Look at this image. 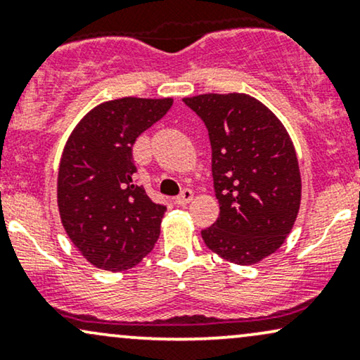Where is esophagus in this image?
Listing matches in <instances>:
<instances>
[{
    "label": "esophagus",
    "mask_w": 360,
    "mask_h": 360,
    "mask_svg": "<svg viewBox=\"0 0 360 360\" xmlns=\"http://www.w3.org/2000/svg\"><path fill=\"white\" fill-rule=\"evenodd\" d=\"M193 198H194V194H193L191 189H184V191L176 198V203L179 206H186L188 203H191Z\"/></svg>",
    "instance_id": "1"
}]
</instances>
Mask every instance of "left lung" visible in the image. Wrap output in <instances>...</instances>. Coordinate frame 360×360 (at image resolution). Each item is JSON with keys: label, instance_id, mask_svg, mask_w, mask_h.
Returning <instances> with one entry per match:
<instances>
[{"label": "left lung", "instance_id": "8db88e82", "mask_svg": "<svg viewBox=\"0 0 360 360\" xmlns=\"http://www.w3.org/2000/svg\"><path fill=\"white\" fill-rule=\"evenodd\" d=\"M184 103L208 128L220 217L201 237L229 262L269 257L292 230L301 205L295 146L281 120L245 93L198 94Z\"/></svg>", "mask_w": 360, "mask_h": 360}]
</instances>
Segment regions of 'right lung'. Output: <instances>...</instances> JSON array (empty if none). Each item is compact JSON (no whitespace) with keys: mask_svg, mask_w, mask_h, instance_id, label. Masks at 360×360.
<instances>
[{"mask_svg":"<svg viewBox=\"0 0 360 360\" xmlns=\"http://www.w3.org/2000/svg\"><path fill=\"white\" fill-rule=\"evenodd\" d=\"M172 98H118L89 110L62 150L57 208L65 233L91 266L122 272L154 249L166 206L137 186L131 147L171 110Z\"/></svg>","mask_w":360,"mask_h":360,"instance_id":"right-lung-1","label":"right lung"}]
</instances>
